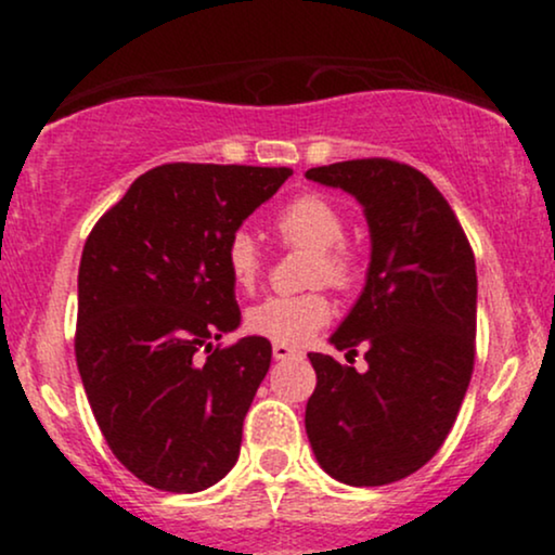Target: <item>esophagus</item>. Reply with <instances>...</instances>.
<instances>
[{
    "label": "esophagus",
    "instance_id": "obj_1",
    "mask_svg": "<svg viewBox=\"0 0 555 555\" xmlns=\"http://www.w3.org/2000/svg\"><path fill=\"white\" fill-rule=\"evenodd\" d=\"M299 349L297 347H292V344H282V341H276L273 344V358L276 360H289V358H299Z\"/></svg>",
    "mask_w": 555,
    "mask_h": 555
}]
</instances>
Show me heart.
<instances>
[{"instance_id": "heart-1", "label": "heart", "mask_w": 555, "mask_h": 555, "mask_svg": "<svg viewBox=\"0 0 555 555\" xmlns=\"http://www.w3.org/2000/svg\"><path fill=\"white\" fill-rule=\"evenodd\" d=\"M279 240L289 247L313 253L308 269L310 284H328L347 292L360 282V263L344 245L347 221L328 197L305 193L289 201L273 219ZM224 263L232 284L250 292L263 271L256 237L245 229L234 232L224 247ZM331 321V302L321 292L297 297H269L247 310V328L282 344H305Z\"/></svg>"}]
</instances>
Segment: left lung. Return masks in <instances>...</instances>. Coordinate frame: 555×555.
Returning <instances> with one entry per match:
<instances>
[{"instance_id": "left-lung-1", "label": "left lung", "mask_w": 555, "mask_h": 555, "mask_svg": "<svg viewBox=\"0 0 555 555\" xmlns=\"http://www.w3.org/2000/svg\"><path fill=\"white\" fill-rule=\"evenodd\" d=\"M354 195L371 229L365 289L331 344L358 373L310 352L315 391L305 430L334 480L373 488L417 473L454 425L475 365L477 273L467 234L423 171L354 158L305 171Z\"/></svg>"}]
</instances>
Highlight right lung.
Listing matches in <instances>:
<instances>
[{"label": "right lung", "instance_id": "add662e5", "mask_svg": "<svg viewBox=\"0 0 555 555\" xmlns=\"http://www.w3.org/2000/svg\"><path fill=\"white\" fill-rule=\"evenodd\" d=\"M289 175L162 164L88 234L75 358L112 454L145 486L197 493L237 462L271 341L216 344L240 326L224 247Z\"/></svg>", "mask_w": 555, "mask_h": 555}]
</instances>
